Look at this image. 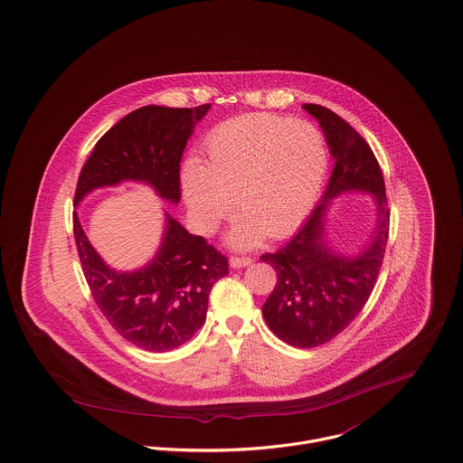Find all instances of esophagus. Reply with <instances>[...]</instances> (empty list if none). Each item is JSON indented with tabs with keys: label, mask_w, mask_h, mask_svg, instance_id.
<instances>
[{
	"label": "esophagus",
	"mask_w": 463,
	"mask_h": 463,
	"mask_svg": "<svg viewBox=\"0 0 463 463\" xmlns=\"http://www.w3.org/2000/svg\"><path fill=\"white\" fill-rule=\"evenodd\" d=\"M252 263V258L249 256H231V267L232 269H243Z\"/></svg>",
	"instance_id": "esophagus-1"
}]
</instances>
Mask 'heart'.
I'll return each instance as SVG.
<instances>
[{
	"label": "heart",
	"mask_w": 463,
	"mask_h": 463,
	"mask_svg": "<svg viewBox=\"0 0 463 463\" xmlns=\"http://www.w3.org/2000/svg\"><path fill=\"white\" fill-rule=\"evenodd\" d=\"M326 147L316 126L272 113H250L216 126L202 147V165L182 169V193L193 220L213 229L231 211L241 214L234 247L263 234L281 238L312 209L326 173Z\"/></svg>",
	"instance_id": "heart-1"
}]
</instances>
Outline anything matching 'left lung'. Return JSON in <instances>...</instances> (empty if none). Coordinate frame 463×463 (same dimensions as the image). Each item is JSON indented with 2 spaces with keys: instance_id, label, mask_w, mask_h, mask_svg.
I'll list each match as a JSON object with an SVG mask.
<instances>
[{
  "instance_id": "left-lung-1",
  "label": "left lung",
  "mask_w": 463,
  "mask_h": 463,
  "mask_svg": "<svg viewBox=\"0 0 463 463\" xmlns=\"http://www.w3.org/2000/svg\"><path fill=\"white\" fill-rule=\"evenodd\" d=\"M303 108L321 124L335 164L323 202L301 229L281 249L261 256L278 276L263 317L287 345L316 348L337 337L368 303L386 252L390 207L384 176L368 142L332 109L319 104ZM345 190L372 192L378 202L376 234L352 259L332 253L324 243V213L329 200Z\"/></svg>"
}]
</instances>
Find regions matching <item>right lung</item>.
<instances>
[{
    "label": "right lung",
    "mask_w": 463,
    "mask_h": 463,
    "mask_svg": "<svg viewBox=\"0 0 463 463\" xmlns=\"http://www.w3.org/2000/svg\"><path fill=\"white\" fill-rule=\"evenodd\" d=\"M209 108L144 106L128 113L97 140L80 169L73 203L120 180L147 182L162 198L176 203L182 196V153ZM73 236L95 305L118 335L147 352H169L187 343L205 321L211 288L229 274L227 258L169 214L155 260L135 272L109 269L88 241L75 213Z\"/></svg>",
    "instance_id": "obj_1"
}]
</instances>
